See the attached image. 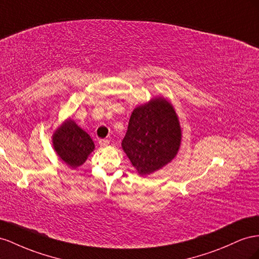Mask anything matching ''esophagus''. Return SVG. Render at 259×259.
I'll return each mask as SVG.
<instances>
[{
    "instance_id": "esophagus-1",
    "label": "esophagus",
    "mask_w": 259,
    "mask_h": 259,
    "mask_svg": "<svg viewBox=\"0 0 259 259\" xmlns=\"http://www.w3.org/2000/svg\"><path fill=\"white\" fill-rule=\"evenodd\" d=\"M109 139H100V141H99V145L101 146V147H106V146H108L109 145Z\"/></svg>"
}]
</instances>
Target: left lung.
Returning a JSON list of instances; mask_svg holds the SVG:
<instances>
[{"instance_id":"8db88e82","label":"left lung","mask_w":259,"mask_h":259,"mask_svg":"<svg viewBox=\"0 0 259 259\" xmlns=\"http://www.w3.org/2000/svg\"><path fill=\"white\" fill-rule=\"evenodd\" d=\"M181 128L173 107L162 98L136 108L131 115L122 147L142 176L161 169L176 157Z\"/></svg>"}]
</instances>
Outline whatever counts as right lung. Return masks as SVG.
Returning <instances> with one entry per match:
<instances>
[{
    "mask_svg": "<svg viewBox=\"0 0 259 259\" xmlns=\"http://www.w3.org/2000/svg\"><path fill=\"white\" fill-rule=\"evenodd\" d=\"M53 146L59 157L72 167L81 165L95 148L93 139L72 120L66 121L54 133Z\"/></svg>",
    "mask_w": 259,
    "mask_h": 259,
    "instance_id": "add662e5",
    "label": "right lung"
}]
</instances>
